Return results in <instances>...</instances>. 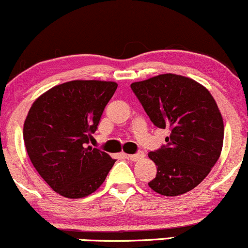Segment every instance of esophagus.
Masks as SVG:
<instances>
[{
    "mask_svg": "<svg viewBox=\"0 0 248 248\" xmlns=\"http://www.w3.org/2000/svg\"><path fill=\"white\" fill-rule=\"evenodd\" d=\"M144 157V153L142 152V150H139V152L136 153V154H130V155H126V159L127 160H131V161H139V160H141Z\"/></svg>",
    "mask_w": 248,
    "mask_h": 248,
    "instance_id": "34e87169",
    "label": "esophagus"
}]
</instances>
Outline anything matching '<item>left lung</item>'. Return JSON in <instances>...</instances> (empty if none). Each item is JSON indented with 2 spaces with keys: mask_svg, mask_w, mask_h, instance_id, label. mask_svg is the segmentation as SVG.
Masks as SVG:
<instances>
[{
  "mask_svg": "<svg viewBox=\"0 0 248 248\" xmlns=\"http://www.w3.org/2000/svg\"><path fill=\"white\" fill-rule=\"evenodd\" d=\"M131 89L155 126L167 127L166 144L148 156L157 166L149 187L163 196L195 188L218 160L223 144V121L213 95L192 78L162 74Z\"/></svg>",
  "mask_w": 248,
  "mask_h": 248,
  "instance_id": "1",
  "label": "left lung"
}]
</instances>
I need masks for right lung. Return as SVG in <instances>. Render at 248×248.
<instances>
[{"instance_id":"1","label":"right lung","mask_w":248,"mask_h":248,"mask_svg":"<svg viewBox=\"0 0 248 248\" xmlns=\"http://www.w3.org/2000/svg\"><path fill=\"white\" fill-rule=\"evenodd\" d=\"M116 82L70 81L37 99L24 125L31 162L55 192L67 198L93 193L106 179L114 160L89 147Z\"/></svg>"}]
</instances>
